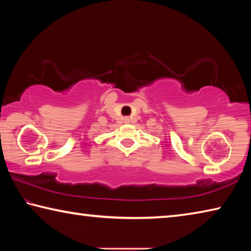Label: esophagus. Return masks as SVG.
<instances>
[{
	"instance_id": "esophagus-1",
	"label": "esophagus",
	"mask_w": 251,
	"mask_h": 251,
	"mask_svg": "<svg viewBox=\"0 0 251 251\" xmlns=\"http://www.w3.org/2000/svg\"><path fill=\"white\" fill-rule=\"evenodd\" d=\"M129 122H130V118L129 117H124V123H126V124H128Z\"/></svg>"
}]
</instances>
